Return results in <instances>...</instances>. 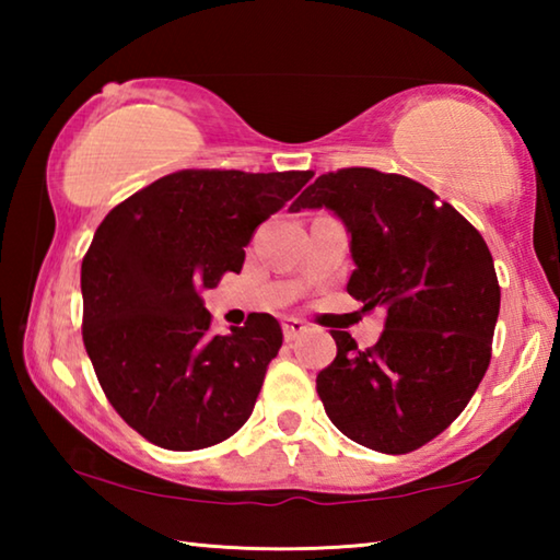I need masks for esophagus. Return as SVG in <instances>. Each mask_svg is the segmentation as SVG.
Segmentation results:
<instances>
[{"mask_svg": "<svg viewBox=\"0 0 560 560\" xmlns=\"http://www.w3.org/2000/svg\"><path fill=\"white\" fill-rule=\"evenodd\" d=\"M283 338L287 340H293V338H299L301 334H306V324H303V320H299V318H283Z\"/></svg>", "mask_w": 560, "mask_h": 560, "instance_id": "esophagus-1", "label": "esophagus"}]
</instances>
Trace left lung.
Wrapping results in <instances>:
<instances>
[{
	"mask_svg": "<svg viewBox=\"0 0 560 560\" xmlns=\"http://www.w3.org/2000/svg\"><path fill=\"white\" fill-rule=\"evenodd\" d=\"M306 207L346 222L348 293L365 314H385L365 350L330 330L338 353L316 377L326 415L368 450H420L457 420L489 368L501 301L489 246L430 187L373 167L316 177L291 212Z\"/></svg>",
	"mask_w": 560,
	"mask_h": 560,
	"instance_id": "left-lung-1",
	"label": "left lung"
}]
</instances>
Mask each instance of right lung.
<instances>
[{
    "label": "right lung",
    "instance_id": "add662e5",
    "mask_svg": "<svg viewBox=\"0 0 560 560\" xmlns=\"http://www.w3.org/2000/svg\"><path fill=\"white\" fill-rule=\"evenodd\" d=\"M311 170H177L98 224L81 264L83 346L122 420L163 450L220 444L249 420L281 326L252 314L212 334L200 291L240 273L244 246Z\"/></svg>",
    "mask_w": 560,
    "mask_h": 560
}]
</instances>
